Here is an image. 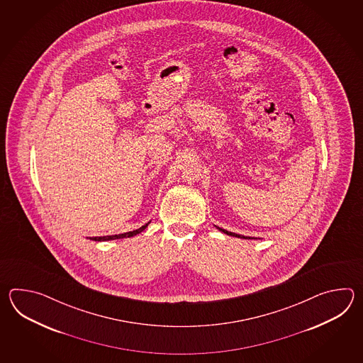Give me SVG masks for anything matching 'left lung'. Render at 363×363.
<instances>
[{
  "label": "left lung",
  "instance_id": "left-lung-1",
  "mask_svg": "<svg viewBox=\"0 0 363 363\" xmlns=\"http://www.w3.org/2000/svg\"><path fill=\"white\" fill-rule=\"evenodd\" d=\"M219 231L223 232V233H227V235H230V236H235V238H239V239H253V238H249V236H242V235H239V233H233V232L227 231V230H223V228H219V227H216Z\"/></svg>",
  "mask_w": 363,
  "mask_h": 363
}]
</instances>
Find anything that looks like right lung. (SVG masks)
Here are the masks:
<instances>
[{
	"label": "right lung",
	"instance_id": "obj_1",
	"mask_svg": "<svg viewBox=\"0 0 363 363\" xmlns=\"http://www.w3.org/2000/svg\"><path fill=\"white\" fill-rule=\"evenodd\" d=\"M150 223V222H147V224H144L143 227H140L138 230H135V231L130 232H124V233H119V235H111V236H97V238H89L91 240H94V241H108V240H116V239H125V238H132V236H135V235H138L140 232L144 231L145 228L147 227V224Z\"/></svg>",
	"mask_w": 363,
	"mask_h": 363
}]
</instances>
